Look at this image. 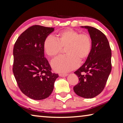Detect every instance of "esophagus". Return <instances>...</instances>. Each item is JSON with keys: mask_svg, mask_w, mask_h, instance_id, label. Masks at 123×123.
<instances>
[{"mask_svg": "<svg viewBox=\"0 0 123 123\" xmlns=\"http://www.w3.org/2000/svg\"><path fill=\"white\" fill-rule=\"evenodd\" d=\"M68 75L67 74H60L59 76L61 77H66Z\"/></svg>", "mask_w": 123, "mask_h": 123, "instance_id": "esophagus-1", "label": "esophagus"}]
</instances>
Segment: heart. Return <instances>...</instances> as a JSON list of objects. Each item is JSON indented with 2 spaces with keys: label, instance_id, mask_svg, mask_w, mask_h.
Wrapping results in <instances>:
<instances>
[{
  "label": "heart",
  "instance_id": "1",
  "mask_svg": "<svg viewBox=\"0 0 123 123\" xmlns=\"http://www.w3.org/2000/svg\"><path fill=\"white\" fill-rule=\"evenodd\" d=\"M57 40L49 36L43 44L48 55L56 57L65 49L66 55L54 60L51 65L55 71L66 73L74 70L79 62L85 61L88 57L92 49V39L88 34H80L77 31L68 29L58 33Z\"/></svg>",
  "mask_w": 123,
  "mask_h": 123
}]
</instances>
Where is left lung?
<instances>
[{
    "mask_svg": "<svg viewBox=\"0 0 123 123\" xmlns=\"http://www.w3.org/2000/svg\"><path fill=\"white\" fill-rule=\"evenodd\" d=\"M81 28L88 30L92 49L85 63L74 72L79 82L73 89L79 96L93 98L103 91L111 72V49L107 38L101 31L89 26Z\"/></svg>",
    "mask_w": 123,
    "mask_h": 123,
    "instance_id": "8db88e82",
    "label": "left lung"
}]
</instances>
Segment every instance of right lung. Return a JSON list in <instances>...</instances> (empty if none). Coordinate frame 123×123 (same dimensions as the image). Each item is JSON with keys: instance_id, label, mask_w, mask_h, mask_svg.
<instances>
[{"instance_id": "add662e5", "label": "right lung", "mask_w": 123, "mask_h": 123, "mask_svg": "<svg viewBox=\"0 0 123 123\" xmlns=\"http://www.w3.org/2000/svg\"><path fill=\"white\" fill-rule=\"evenodd\" d=\"M54 30V28L35 25L23 32L14 45V78L22 93L32 99L49 97L59 77L51 73L43 47L45 39Z\"/></svg>"}]
</instances>
